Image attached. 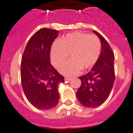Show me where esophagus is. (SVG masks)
I'll use <instances>...</instances> for the list:
<instances>
[{"label": "esophagus", "instance_id": "34e87169", "mask_svg": "<svg viewBox=\"0 0 133 133\" xmlns=\"http://www.w3.org/2000/svg\"><path fill=\"white\" fill-rule=\"evenodd\" d=\"M71 79H71V77H64V80H65V81H70Z\"/></svg>", "mask_w": 133, "mask_h": 133}]
</instances>
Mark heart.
I'll use <instances>...</instances> for the list:
<instances>
[{
    "label": "heart",
    "mask_w": 133,
    "mask_h": 133,
    "mask_svg": "<svg viewBox=\"0 0 133 133\" xmlns=\"http://www.w3.org/2000/svg\"><path fill=\"white\" fill-rule=\"evenodd\" d=\"M101 48L100 40L95 35L71 33L52 44L51 62L56 68H59L70 54L71 60L60 69V72L66 76L76 75L81 69L87 70L94 66L99 58Z\"/></svg>",
    "instance_id": "obj_1"
}]
</instances>
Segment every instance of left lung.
I'll return each instance as SVG.
<instances>
[{
	"mask_svg": "<svg viewBox=\"0 0 133 133\" xmlns=\"http://www.w3.org/2000/svg\"><path fill=\"white\" fill-rule=\"evenodd\" d=\"M93 31L101 41L100 55L91 71L79 77L81 85L76 93L80 104L87 108H96L104 104L110 94L115 80L113 51L100 34Z\"/></svg>",
	"mask_w": 133,
	"mask_h": 133,
	"instance_id": "left-lung-1",
	"label": "left lung"
}]
</instances>
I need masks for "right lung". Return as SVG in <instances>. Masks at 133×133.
I'll return each mask as SVG.
<instances>
[{
    "mask_svg": "<svg viewBox=\"0 0 133 133\" xmlns=\"http://www.w3.org/2000/svg\"><path fill=\"white\" fill-rule=\"evenodd\" d=\"M58 31L42 28L28 41L21 60V79L23 89L34 107L50 110L59 100L58 85L64 82L50 63V52L52 44Z\"/></svg>",
    "mask_w": 133,
    "mask_h": 133,
    "instance_id": "1",
    "label": "right lung"
}]
</instances>
